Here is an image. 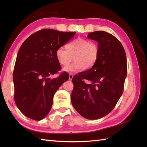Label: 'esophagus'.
Wrapping results in <instances>:
<instances>
[{"instance_id": "esophagus-1", "label": "esophagus", "mask_w": 147, "mask_h": 147, "mask_svg": "<svg viewBox=\"0 0 147 147\" xmlns=\"http://www.w3.org/2000/svg\"><path fill=\"white\" fill-rule=\"evenodd\" d=\"M73 77H74L73 74H69V80H72L73 78Z\"/></svg>"}]
</instances>
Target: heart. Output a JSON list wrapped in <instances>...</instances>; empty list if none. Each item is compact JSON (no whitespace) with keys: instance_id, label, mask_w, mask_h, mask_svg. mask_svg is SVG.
I'll list each match as a JSON object with an SVG mask.
<instances>
[{"instance_id":"obj_1","label":"heart","mask_w":147,"mask_h":147,"mask_svg":"<svg viewBox=\"0 0 147 147\" xmlns=\"http://www.w3.org/2000/svg\"><path fill=\"white\" fill-rule=\"evenodd\" d=\"M66 47L67 50L63 47L57 48L56 56L58 63L63 66L67 65L74 58L73 63L64 69L67 72L74 74L83 69H90L98 58V45L88 39L77 38L67 45Z\"/></svg>"}]
</instances>
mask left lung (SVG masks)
I'll return each instance as SVG.
<instances>
[{
	"instance_id": "left-lung-1",
	"label": "left lung",
	"mask_w": 147,
	"mask_h": 147,
	"mask_svg": "<svg viewBox=\"0 0 147 147\" xmlns=\"http://www.w3.org/2000/svg\"><path fill=\"white\" fill-rule=\"evenodd\" d=\"M88 38L98 42L99 56L90 69L73 77L71 101L83 117L96 119L112 112L123 94L126 55L121 42L105 31L91 32ZM83 79L92 83L87 84Z\"/></svg>"
}]
</instances>
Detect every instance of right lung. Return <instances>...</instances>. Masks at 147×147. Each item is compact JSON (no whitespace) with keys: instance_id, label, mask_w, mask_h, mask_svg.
Returning <instances> with one entry per match:
<instances>
[{"instance_id":"right-lung-1","label":"right lung","mask_w":147,"mask_h":147,"mask_svg":"<svg viewBox=\"0 0 147 147\" xmlns=\"http://www.w3.org/2000/svg\"><path fill=\"white\" fill-rule=\"evenodd\" d=\"M75 34V32L42 29L31 35L22 44L13 79L15 104L26 117L39 121L50 112L56 91L69 78L67 73L56 78H49L61 69L56 52Z\"/></svg>"}]
</instances>
